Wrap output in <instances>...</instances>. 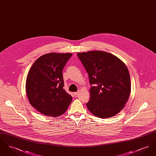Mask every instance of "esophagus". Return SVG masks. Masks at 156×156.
<instances>
[{"label": "esophagus", "instance_id": "obj_1", "mask_svg": "<svg viewBox=\"0 0 156 156\" xmlns=\"http://www.w3.org/2000/svg\"><path fill=\"white\" fill-rule=\"evenodd\" d=\"M79 93V91H78V92H74V94L75 96H76L77 95H78V94Z\"/></svg>", "mask_w": 156, "mask_h": 156}]
</instances>
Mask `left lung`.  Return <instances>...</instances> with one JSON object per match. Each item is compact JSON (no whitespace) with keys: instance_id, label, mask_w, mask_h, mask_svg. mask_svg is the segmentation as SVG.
<instances>
[{"instance_id":"8db88e82","label":"left lung","mask_w":156,"mask_h":156,"mask_svg":"<svg viewBox=\"0 0 156 156\" xmlns=\"http://www.w3.org/2000/svg\"><path fill=\"white\" fill-rule=\"evenodd\" d=\"M77 55L91 85L88 109L99 118L114 116L124 108L131 91L126 65L115 55L102 51L78 52Z\"/></svg>"}]
</instances>
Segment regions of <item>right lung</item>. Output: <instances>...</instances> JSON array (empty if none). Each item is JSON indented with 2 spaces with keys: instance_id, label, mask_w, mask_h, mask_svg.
<instances>
[{
  "instance_id": "obj_1",
  "label": "right lung",
  "mask_w": 156,
  "mask_h": 156,
  "mask_svg": "<svg viewBox=\"0 0 156 156\" xmlns=\"http://www.w3.org/2000/svg\"><path fill=\"white\" fill-rule=\"evenodd\" d=\"M71 53L51 52L34 62L27 75L26 90L31 105L42 114L57 117L66 111L73 98L63 88L62 69Z\"/></svg>"
}]
</instances>
